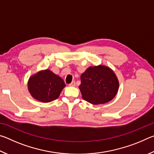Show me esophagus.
I'll return each mask as SVG.
<instances>
[{
  "label": "esophagus",
  "mask_w": 154,
  "mask_h": 154,
  "mask_svg": "<svg viewBox=\"0 0 154 154\" xmlns=\"http://www.w3.org/2000/svg\"><path fill=\"white\" fill-rule=\"evenodd\" d=\"M75 85H76V83H75V81H73V82H72L69 84L70 86H75Z\"/></svg>",
  "instance_id": "34e87169"
}]
</instances>
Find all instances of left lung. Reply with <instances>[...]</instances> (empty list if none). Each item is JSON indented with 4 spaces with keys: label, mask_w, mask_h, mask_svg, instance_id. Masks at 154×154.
I'll return each mask as SVG.
<instances>
[{
    "label": "left lung",
    "mask_w": 154,
    "mask_h": 154,
    "mask_svg": "<svg viewBox=\"0 0 154 154\" xmlns=\"http://www.w3.org/2000/svg\"><path fill=\"white\" fill-rule=\"evenodd\" d=\"M119 82L116 75L109 68L91 66L81 75L79 89L82 98L93 105L104 104L116 95Z\"/></svg>",
    "instance_id": "1"
}]
</instances>
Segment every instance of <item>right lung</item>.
<instances>
[{
  "label": "right lung",
  "instance_id": "1",
  "mask_svg": "<svg viewBox=\"0 0 154 154\" xmlns=\"http://www.w3.org/2000/svg\"><path fill=\"white\" fill-rule=\"evenodd\" d=\"M28 87L33 98L41 102L49 103L58 98L65 83L61 77L45 70L31 77Z\"/></svg>",
  "mask_w": 154,
  "mask_h": 154
}]
</instances>
